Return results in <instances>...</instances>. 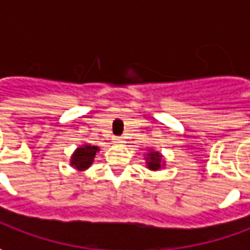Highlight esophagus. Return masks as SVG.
Returning <instances> with one entry per match:
<instances>
[{
  "mask_svg": "<svg viewBox=\"0 0 250 250\" xmlns=\"http://www.w3.org/2000/svg\"><path fill=\"white\" fill-rule=\"evenodd\" d=\"M112 143H113L114 146H123L125 144V140L122 137H113L112 138Z\"/></svg>",
  "mask_w": 250,
  "mask_h": 250,
  "instance_id": "esophagus-1",
  "label": "esophagus"
}]
</instances>
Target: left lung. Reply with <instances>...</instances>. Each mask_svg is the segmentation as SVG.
I'll return each instance as SVG.
<instances>
[{"label":"left lung","instance_id":"1","mask_svg":"<svg viewBox=\"0 0 250 250\" xmlns=\"http://www.w3.org/2000/svg\"><path fill=\"white\" fill-rule=\"evenodd\" d=\"M144 159H146V168L151 169V170H159L161 168H165V164H167L164 159V155L159 151H155L152 148H149L146 151Z\"/></svg>","mask_w":250,"mask_h":250}]
</instances>
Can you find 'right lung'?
<instances>
[{"mask_svg":"<svg viewBox=\"0 0 250 250\" xmlns=\"http://www.w3.org/2000/svg\"><path fill=\"white\" fill-rule=\"evenodd\" d=\"M99 151H101L99 146L83 143L82 146H77L75 151L72 152V155L70 158V165L77 172H83V170L91 168V165L93 164V159H95L96 154Z\"/></svg>","mask_w":250,"mask_h":250,"instance_id":"1","label":"right lung"}]
</instances>
